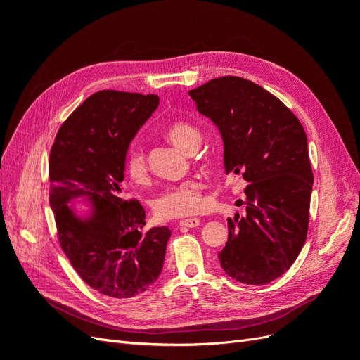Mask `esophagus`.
<instances>
[{
    "mask_svg": "<svg viewBox=\"0 0 360 360\" xmlns=\"http://www.w3.org/2000/svg\"><path fill=\"white\" fill-rule=\"evenodd\" d=\"M200 219L198 217H189V219H183L180 221V226H184V228H195L200 225Z\"/></svg>",
    "mask_w": 360,
    "mask_h": 360,
    "instance_id": "obj_1",
    "label": "esophagus"
}]
</instances>
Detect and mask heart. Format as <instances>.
I'll use <instances>...</instances> for the list:
<instances>
[{"label": "heart", "mask_w": 360, "mask_h": 360, "mask_svg": "<svg viewBox=\"0 0 360 360\" xmlns=\"http://www.w3.org/2000/svg\"><path fill=\"white\" fill-rule=\"evenodd\" d=\"M165 136L169 143L183 151H189L195 144L201 143L200 130L186 122L171 123L165 130ZM126 171L130 180L138 184H146L148 181L146 155L138 144L130 146L127 150ZM201 191L202 184L198 180H186L174 184L155 200L153 210L162 219L193 214L200 210L202 204Z\"/></svg>", "instance_id": "b5f03b06"}]
</instances>
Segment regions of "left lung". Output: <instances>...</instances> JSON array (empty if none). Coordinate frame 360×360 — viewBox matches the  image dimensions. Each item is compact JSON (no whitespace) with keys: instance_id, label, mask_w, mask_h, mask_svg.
Here are the masks:
<instances>
[{"instance_id":"1","label":"left lung","mask_w":360,"mask_h":360,"mask_svg":"<svg viewBox=\"0 0 360 360\" xmlns=\"http://www.w3.org/2000/svg\"><path fill=\"white\" fill-rule=\"evenodd\" d=\"M197 111L219 129L226 174L248 186L245 214L228 217L217 254L228 276L264 285L284 275L307 240L314 176L303 126L278 97L238 76L189 91Z\"/></svg>"}]
</instances>
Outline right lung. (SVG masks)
I'll use <instances>...</instances> for the list:
<instances>
[{"instance_id":"right-lung-1","label":"right lung","mask_w":360,"mask_h":360,"mask_svg":"<svg viewBox=\"0 0 360 360\" xmlns=\"http://www.w3.org/2000/svg\"><path fill=\"white\" fill-rule=\"evenodd\" d=\"M159 106L156 94L103 90L91 94L60 127L49 158V204L58 240L85 284L129 299L160 276L168 226L143 231L146 210L122 197L132 139ZM89 209L81 215L74 201Z\"/></svg>"}]
</instances>
